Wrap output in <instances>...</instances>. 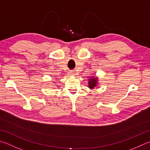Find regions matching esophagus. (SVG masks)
<instances>
[{
  "instance_id": "1",
  "label": "esophagus",
  "mask_w": 150,
  "mask_h": 150,
  "mask_svg": "<svg viewBox=\"0 0 150 150\" xmlns=\"http://www.w3.org/2000/svg\"><path fill=\"white\" fill-rule=\"evenodd\" d=\"M75 73L73 71H70L69 72V75H75Z\"/></svg>"
}]
</instances>
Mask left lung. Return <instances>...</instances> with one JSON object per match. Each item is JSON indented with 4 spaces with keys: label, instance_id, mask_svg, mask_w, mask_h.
<instances>
[{
    "label": "left lung",
    "instance_id": "1",
    "mask_svg": "<svg viewBox=\"0 0 150 150\" xmlns=\"http://www.w3.org/2000/svg\"><path fill=\"white\" fill-rule=\"evenodd\" d=\"M89 88H93L97 84V79L96 78H92L89 81Z\"/></svg>",
    "mask_w": 150,
    "mask_h": 150
}]
</instances>
